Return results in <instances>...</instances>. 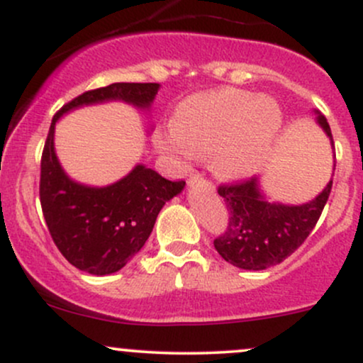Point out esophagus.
I'll use <instances>...</instances> for the list:
<instances>
[{
  "label": "esophagus",
  "instance_id": "1",
  "mask_svg": "<svg viewBox=\"0 0 363 363\" xmlns=\"http://www.w3.org/2000/svg\"><path fill=\"white\" fill-rule=\"evenodd\" d=\"M210 186V182H206L205 179H203L201 176H199V174H193V176H191V179H189V186Z\"/></svg>",
  "mask_w": 363,
  "mask_h": 363
}]
</instances>
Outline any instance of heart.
Segmentation results:
<instances>
[{"label":"heart","mask_w":363,"mask_h":363,"mask_svg":"<svg viewBox=\"0 0 363 363\" xmlns=\"http://www.w3.org/2000/svg\"><path fill=\"white\" fill-rule=\"evenodd\" d=\"M281 128L283 114L274 99L222 89L182 102L172 118V133L158 135L157 145L182 160L210 155L216 177L244 181L268 160Z\"/></svg>","instance_id":"obj_1"}]
</instances>
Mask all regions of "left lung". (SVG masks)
I'll use <instances>...</instances> for the list:
<instances>
[{
	"instance_id": "1",
	"label": "left lung",
	"mask_w": 363,
	"mask_h": 363,
	"mask_svg": "<svg viewBox=\"0 0 363 363\" xmlns=\"http://www.w3.org/2000/svg\"><path fill=\"white\" fill-rule=\"evenodd\" d=\"M315 112V121L328 135L335 150L331 128L326 118ZM335 172V169H333ZM333 181L320 193L303 205H283L266 199L259 179L218 187L228 210V227L215 239V249L230 264L242 269L259 272L280 264L301 247L318 223Z\"/></svg>"
}]
</instances>
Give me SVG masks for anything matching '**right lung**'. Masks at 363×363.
Instances as JSON below:
<instances>
[{
  "mask_svg": "<svg viewBox=\"0 0 363 363\" xmlns=\"http://www.w3.org/2000/svg\"><path fill=\"white\" fill-rule=\"evenodd\" d=\"M158 89V83H112L78 95L52 118L40 160V206L54 244L82 272L104 277L124 268L147 242L165 203L181 193L186 182L167 181L138 164L114 184H80L57 160L56 123L78 107L112 101L148 111Z\"/></svg>",
  "mask_w": 363,
  "mask_h": 363,
  "instance_id": "1",
  "label": "right lung"
}]
</instances>
